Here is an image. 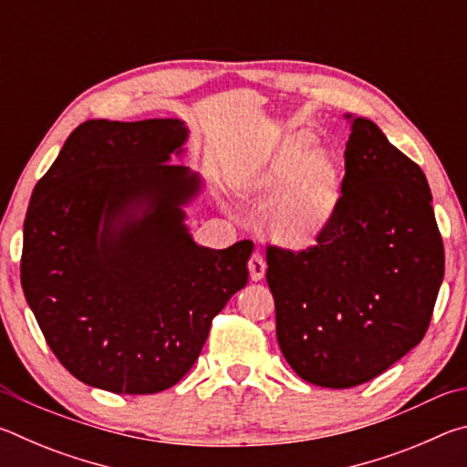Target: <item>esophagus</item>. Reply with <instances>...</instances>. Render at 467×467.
Masks as SVG:
<instances>
[{
    "instance_id": "1",
    "label": "esophagus",
    "mask_w": 467,
    "mask_h": 467,
    "mask_svg": "<svg viewBox=\"0 0 467 467\" xmlns=\"http://www.w3.org/2000/svg\"><path fill=\"white\" fill-rule=\"evenodd\" d=\"M265 259L262 253H253L251 259H249V274H251V280L253 282H259L265 275Z\"/></svg>"
}]
</instances>
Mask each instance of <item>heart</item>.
Wrapping results in <instances>:
<instances>
[{"label":"heart","mask_w":467,"mask_h":467,"mask_svg":"<svg viewBox=\"0 0 467 467\" xmlns=\"http://www.w3.org/2000/svg\"><path fill=\"white\" fill-rule=\"evenodd\" d=\"M295 140L275 154L255 179V187L275 192L265 208V226L280 243L303 247L329 223L337 200V172L323 152H306Z\"/></svg>","instance_id":"heart-1"}]
</instances>
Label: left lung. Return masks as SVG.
<instances>
[{"label":"left lung","instance_id":"left-lung-1","mask_svg":"<svg viewBox=\"0 0 467 467\" xmlns=\"http://www.w3.org/2000/svg\"><path fill=\"white\" fill-rule=\"evenodd\" d=\"M329 223L303 251L267 244L275 336L306 383H367L422 342L445 274L429 181L365 117H352Z\"/></svg>","mask_w":467,"mask_h":467}]
</instances>
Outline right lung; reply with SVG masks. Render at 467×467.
<instances>
[{
  "label": "right lung",
  "mask_w": 467,
  "mask_h": 467,
  "mask_svg": "<svg viewBox=\"0 0 467 467\" xmlns=\"http://www.w3.org/2000/svg\"><path fill=\"white\" fill-rule=\"evenodd\" d=\"M179 119L86 121L38 181L20 280L55 357L82 383L158 393L179 383L212 319L249 278L251 241L193 243L183 224L200 177Z\"/></svg>",
  "instance_id": "right-lung-1"
}]
</instances>
